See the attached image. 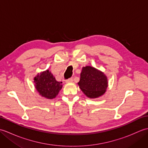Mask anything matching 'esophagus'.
<instances>
[{
    "mask_svg": "<svg viewBox=\"0 0 148 148\" xmlns=\"http://www.w3.org/2000/svg\"><path fill=\"white\" fill-rule=\"evenodd\" d=\"M72 81H73V78L71 77L67 80V83H71V82H72Z\"/></svg>",
    "mask_w": 148,
    "mask_h": 148,
    "instance_id": "34e87169",
    "label": "esophagus"
}]
</instances>
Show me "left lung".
<instances>
[{"instance_id":"obj_1","label":"left lung","mask_w":148,"mask_h":148,"mask_svg":"<svg viewBox=\"0 0 148 148\" xmlns=\"http://www.w3.org/2000/svg\"><path fill=\"white\" fill-rule=\"evenodd\" d=\"M77 84L87 97L96 99L106 92L108 79L103 72L92 66H86L82 68L80 80Z\"/></svg>"}]
</instances>
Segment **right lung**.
<instances>
[{
    "label": "right lung",
    "instance_id": "right-lung-1",
    "mask_svg": "<svg viewBox=\"0 0 148 148\" xmlns=\"http://www.w3.org/2000/svg\"><path fill=\"white\" fill-rule=\"evenodd\" d=\"M34 80V86L37 92L46 99L55 98L62 88V83L56 81L48 69L38 73Z\"/></svg>",
    "mask_w": 148,
    "mask_h": 148
}]
</instances>
